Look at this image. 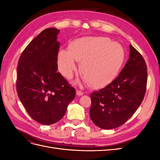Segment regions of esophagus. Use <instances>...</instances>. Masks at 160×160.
<instances>
[{"label":"esophagus","instance_id":"34e87169","mask_svg":"<svg viewBox=\"0 0 160 160\" xmlns=\"http://www.w3.org/2000/svg\"><path fill=\"white\" fill-rule=\"evenodd\" d=\"M76 94H77V95H79V96H81V95H83V92H82L81 91L77 90V91H76Z\"/></svg>","mask_w":160,"mask_h":160}]
</instances>
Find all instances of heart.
<instances>
[{
  "label": "heart",
  "instance_id": "heart-1",
  "mask_svg": "<svg viewBox=\"0 0 160 160\" xmlns=\"http://www.w3.org/2000/svg\"><path fill=\"white\" fill-rule=\"evenodd\" d=\"M125 59L119 43L105 37H86L71 42L69 51L61 50L57 55L61 74L69 79L80 62L79 72L85 83L92 88L108 85L118 75Z\"/></svg>",
  "mask_w": 160,
  "mask_h": 160
}]
</instances>
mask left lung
Here are the masks:
<instances>
[{
    "mask_svg": "<svg viewBox=\"0 0 160 160\" xmlns=\"http://www.w3.org/2000/svg\"><path fill=\"white\" fill-rule=\"evenodd\" d=\"M129 49V58L119 76L90 96V118L103 129L118 128L126 122L141 105L146 93V61L132 45Z\"/></svg>",
    "mask_w": 160,
    "mask_h": 160,
    "instance_id": "obj_1",
    "label": "left lung"
}]
</instances>
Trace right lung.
<instances>
[{"label":"right lung","instance_id":"obj_1","mask_svg":"<svg viewBox=\"0 0 160 160\" xmlns=\"http://www.w3.org/2000/svg\"><path fill=\"white\" fill-rule=\"evenodd\" d=\"M60 31L49 28L32 40L17 66V91L28 114L36 122L51 125L63 117L75 90L57 71Z\"/></svg>","mask_w":160,"mask_h":160}]
</instances>
